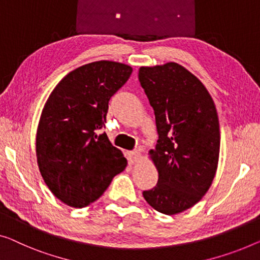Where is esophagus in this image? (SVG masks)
Listing matches in <instances>:
<instances>
[{"label":"esophagus","instance_id":"1","mask_svg":"<svg viewBox=\"0 0 260 260\" xmlns=\"http://www.w3.org/2000/svg\"><path fill=\"white\" fill-rule=\"evenodd\" d=\"M127 156H128L129 164H134V162H137L139 160V157H140V153H139L138 150H132V152L127 153Z\"/></svg>","mask_w":260,"mask_h":260}]
</instances>
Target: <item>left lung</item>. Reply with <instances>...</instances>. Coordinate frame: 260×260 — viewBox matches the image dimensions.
<instances>
[{"instance_id":"obj_1","label":"left lung","mask_w":260,"mask_h":260,"mask_svg":"<svg viewBox=\"0 0 260 260\" xmlns=\"http://www.w3.org/2000/svg\"><path fill=\"white\" fill-rule=\"evenodd\" d=\"M139 81L154 110L158 135L149 152L158 180L142 195L156 211L179 214L202 199L215 177L220 134L214 100L176 63L142 67Z\"/></svg>"}]
</instances>
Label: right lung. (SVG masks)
<instances>
[{
	"label": "right lung",
	"instance_id": "1",
	"mask_svg": "<svg viewBox=\"0 0 260 260\" xmlns=\"http://www.w3.org/2000/svg\"><path fill=\"white\" fill-rule=\"evenodd\" d=\"M132 71L110 60L83 65L59 81L45 104L37 129V164L51 192L70 207L94 202L126 167L122 153L100 129L110 99Z\"/></svg>",
	"mask_w": 260,
	"mask_h": 260
}]
</instances>
